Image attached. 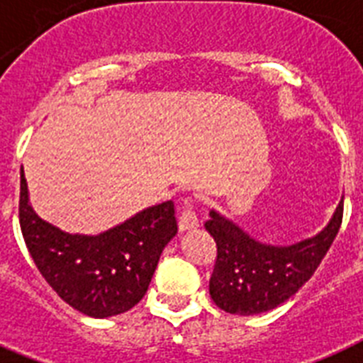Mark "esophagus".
Masks as SVG:
<instances>
[{"instance_id": "obj_1", "label": "esophagus", "mask_w": 363, "mask_h": 363, "mask_svg": "<svg viewBox=\"0 0 363 363\" xmlns=\"http://www.w3.org/2000/svg\"><path fill=\"white\" fill-rule=\"evenodd\" d=\"M179 232H189V230L199 228V217L194 213L193 206L189 200H185V206L182 209V215H179Z\"/></svg>"}]
</instances>
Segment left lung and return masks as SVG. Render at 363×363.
<instances>
[{
  "label": "left lung",
  "mask_w": 363,
  "mask_h": 363,
  "mask_svg": "<svg viewBox=\"0 0 363 363\" xmlns=\"http://www.w3.org/2000/svg\"><path fill=\"white\" fill-rule=\"evenodd\" d=\"M343 196L330 223L313 238L278 247L250 238L238 224L209 211L206 230L217 242V262L209 295L233 315H257L274 310L295 295L319 267L340 232Z\"/></svg>",
  "instance_id": "8db88e82"
}]
</instances>
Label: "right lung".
<instances>
[{"label":"right lung","mask_w":363,"mask_h":363,"mask_svg":"<svg viewBox=\"0 0 363 363\" xmlns=\"http://www.w3.org/2000/svg\"><path fill=\"white\" fill-rule=\"evenodd\" d=\"M20 228L53 291L94 319L121 315L145 296L163 248L178 233L172 200L143 209L98 235L62 232L31 208L23 167Z\"/></svg>","instance_id":"obj_1"}]
</instances>
